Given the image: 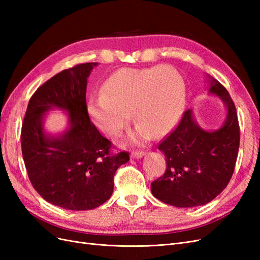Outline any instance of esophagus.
Here are the masks:
<instances>
[{
  "mask_svg": "<svg viewBox=\"0 0 260 260\" xmlns=\"http://www.w3.org/2000/svg\"><path fill=\"white\" fill-rule=\"evenodd\" d=\"M146 154V151H132L131 152V157L133 158H141Z\"/></svg>",
  "mask_w": 260,
  "mask_h": 260,
  "instance_id": "1",
  "label": "esophagus"
}]
</instances>
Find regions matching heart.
<instances>
[{
    "label": "heart",
    "mask_w": 260,
    "mask_h": 260,
    "mask_svg": "<svg viewBox=\"0 0 260 260\" xmlns=\"http://www.w3.org/2000/svg\"><path fill=\"white\" fill-rule=\"evenodd\" d=\"M184 93L182 77L172 67H124L109 76L102 95L91 100L89 114L102 132L118 137L135 112L139 125L130 138L141 143L175 127L183 111Z\"/></svg>",
    "instance_id": "heart-1"
}]
</instances>
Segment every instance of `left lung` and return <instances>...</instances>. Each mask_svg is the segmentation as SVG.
<instances>
[{
  "mask_svg": "<svg viewBox=\"0 0 260 260\" xmlns=\"http://www.w3.org/2000/svg\"><path fill=\"white\" fill-rule=\"evenodd\" d=\"M209 92L228 108L224 124L217 131L201 129L185 111L177 127L158 144L166 158L165 174L151 183L156 199L176 207L205 205L230 182L240 146V124L229 92L215 78Z\"/></svg>",
  "mask_w": 260,
  "mask_h": 260,
  "instance_id": "8db88e82",
  "label": "left lung"
}]
</instances>
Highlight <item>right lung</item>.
Segmentation results:
<instances>
[{
  "label": "right lung",
  "mask_w": 260,
  "mask_h": 260,
  "mask_svg": "<svg viewBox=\"0 0 260 260\" xmlns=\"http://www.w3.org/2000/svg\"><path fill=\"white\" fill-rule=\"evenodd\" d=\"M96 62H83L52 77L30 98L20 142L35 190L53 205L70 210L99 207L112 196L114 176L129 153H113L114 144L90 120L86 79ZM52 107L69 111L71 128L58 138L46 137L43 114Z\"/></svg>",
  "instance_id": "obj_1"
}]
</instances>
